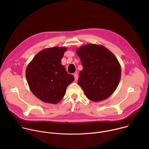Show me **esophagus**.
<instances>
[{"mask_svg": "<svg viewBox=\"0 0 149 149\" xmlns=\"http://www.w3.org/2000/svg\"><path fill=\"white\" fill-rule=\"evenodd\" d=\"M74 78H75V81H77L78 78V75L77 74H74Z\"/></svg>", "mask_w": 149, "mask_h": 149, "instance_id": "1", "label": "esophagus"}]
</instances>
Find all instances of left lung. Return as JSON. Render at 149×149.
<instances>
[{
    "instance_id": "1",
    "label": "left lung",
    "mask_w": 149,
    "mask_h": 149,
    "mask_svg": "<svg viewBox=\"0 0 149 149\" xmlns=\"http://www.w3.org/2000/svg\"><path fill=\"white\" fill-rule=\"evenodd\" d=\"M83 70L78 84L88 99L100 101L116 90L121 77V67L114 55L103 46L87 44L77 50Z\"/></svg>"
}]
</instances>
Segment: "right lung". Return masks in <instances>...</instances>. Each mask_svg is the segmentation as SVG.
I'll return each mask as SVG.
<instances>
[{"instance_id": "right-lung-1", "label": "right lung", "mask_w": 149, "mask_h": 149, "mask_svg": "<svg viewBox=\"0 0 149 149\" xmlns=\"http://www.w3.org/2000/svg\"><path fill=\"white\" fill-rule=\"evenodd\" d=\"M66 48L53 47L39 52L29 63L26 77L32 93L41 101L51 104L59 102L67 87L74 81L68 74L61 59Z\"/></svg>"}]
</instances>
